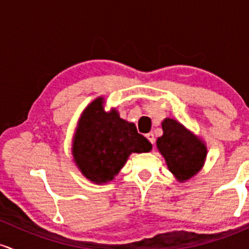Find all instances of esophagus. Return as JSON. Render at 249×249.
<instances>
[{
    "mask_svg": "<svg viewBox=\"0 0 249 249\" xmlns=\"http://www.w3.org/2000/svg\"><path fill=\"white\" fill-rule=\"evenodd\" d=\"M146 138L149 140L150 141V143L153 144V146H154V142H155V138H154V134L153 133H148V134H146Z\"/></svg>",
    "mask_w": 249,
    "mask_h": 249,
    "instance_id": "1",
    "label": "esophagus"
}]
</instances>
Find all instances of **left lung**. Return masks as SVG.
I'll return each instance as SVG.
<instances>
[{"instance_id":"8db88e82","label":"left lung","mask_w":249,"mask_h":249,"mask_svg":"<svg viewBox=\"0 0 249 249\" xmlns=\"http://www.w3.org/2000/svg\"><path fill=\"white\" fill-rule=\"evenodd\" d=\"M162 130L163 135L158 139L156 146L170 172L181 182L194 177L207 155L205 144L173 119L162 122Z\"/></svg>"}]
</instances>
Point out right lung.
I'll list each match as a JSON object with an SVG mask.
<instances>
[{"label": "right lung", "mask_w": 249, "mask_h": 249, "mask_svg": "<svg viewBox=\"0 0 249 249\" xmlns=\"http://www.w3.org/2000/svg\"><path fill=\"white\" fill-rule=\"evenodd\" d=\"M102 99L95 100L81 116L72 144V155L82 174L106 183L124 166L132 153H146L152 143L124 121L116 110L106 113Z\"/></svg>", "instance_id": "right-lung-1"}]
</instances>
